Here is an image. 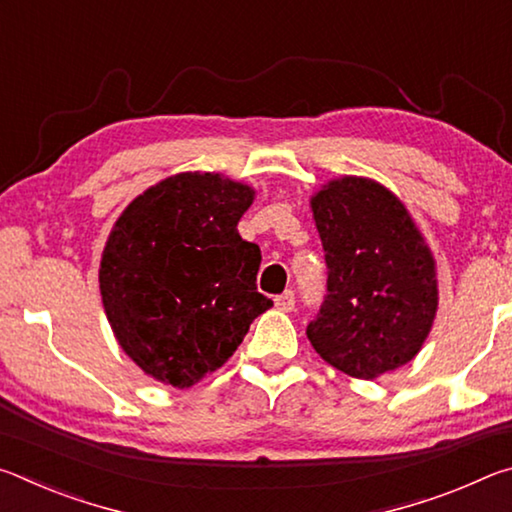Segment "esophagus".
Wrapping results in <instances>:
<instances>
[{
	"label": "esophagus",
	"mask_w": 512,
	"mask_h": 512,
	"mask_svg": "<svg viewBox=\"0 0 512 512\" xmlns=\"http://www.w3.org/2000/svg\"><path fill=\"white\" fill-rule=\"evenodd\" d=\"M275 307L280 311H293V307H296V296H293V291H284L282 296H277Z\"/></svg>",
	"instance_id": "esophagus-1"
}]
</instances>
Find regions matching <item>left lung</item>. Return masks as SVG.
Segmentation results:
<instances>
[{"mask_svg":"<svg viewBox=\"0 0 512 512\" xmlns=\"http://www.w3.org/2000/svg\"><path fill=\"white\" fill-rule=\"evenodd\" d=\"M327 264V296L307 339L329 366L377 379L415 359L438 311V268L391 189L339 176L309 198Z\"/></svg>","mask_w":512,"mask_h":512,"instance_id":"1","label":"left lung"}]
</instances>
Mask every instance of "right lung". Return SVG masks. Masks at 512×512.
Returning a JSON list of instances; mask_svg holds the SVG:
<instances>
[{"mask_svg": "<svg viewBox=\"0 0 512 512\" xmlns=\"http://www.w3.org/2000/svg\"><path fill=\"white\" fill-rule=\"evenodd\" d=\"M255 189L223 173L183 171L135 196L101 253L99 289L112 334L144 375L189 388L219 370L253 320L259 246L237 223Z\"/></svg>", "mask_w": 512, "mask_h": 512, "instance_id": "right-lung-1", "label": "right lung"}]
</instances>
